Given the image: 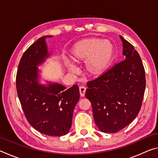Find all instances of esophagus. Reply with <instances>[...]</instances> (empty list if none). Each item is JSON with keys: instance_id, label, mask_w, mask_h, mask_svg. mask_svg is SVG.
I'll use <instances>...</instances> for the list:
<instances>
[{"instance_id": "esophagus-1", "label": "esophagus", "mask_w": 158, "mask_h": 158, "mask_svg": "<svg viewBox=\"0 0 158 158\" xmlns=\"http://www.w3.org/2000/svg\"><path fill=\"white\" fill-rule=\"evenodd\" d=\"M85 90H86V89H85L84 86H80L79 87V93H80V95H81V97H84V96Z\"/></svg>"}]
</instances>
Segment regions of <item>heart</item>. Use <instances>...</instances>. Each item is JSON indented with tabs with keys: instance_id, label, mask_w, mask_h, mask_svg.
Masks as SVG:
<instances>
[{
	"instance_id": "1",
	"label": "heart",
	"mask_w": 158,
	"mask_h": 158,
	"mask_svg": "<svg viewBox=\"0 0 158 158\" xmlns=\"http://www.w3.org/2000/svg\"><path fill=\"white\" fill-rule=\"evenodd\" d=\"M115 47L109 40L102 37H89L77 42L69 51V57L76 63L85 60V70L90 76L98 77L105 74L113 62ZM69 71L75 70L73 65L65 60Z\"/></svg>"
}]
</instances>
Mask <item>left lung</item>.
Instances as JSON below:
<instances>
[{"label": "left lung", "instance_id": "1", "mask_svg": "<svg viewBox=\"0 0 158 158\" xmlns=\"http://www.w3.org/2000/svg\"><path fill=\"white\" fill-rule=\"evenodd\" d=\"M125 60L87 83L85 96L91 102L99 130L115 133L123 129L139 112L145 92L142 61L132 44L122 36Z\"/></svg>", "mask_w": 158, "mask_h": 158}]
</instances>
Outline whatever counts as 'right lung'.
<instances>
[{
	"instance_id": "obj_1",
	"label": "right lung",
	"mask_w": 158,
	"mask_h": 158,
	"mask_svg": "<svg viewBox=\"0 0 158 158\" xmlns=\"http://www.w3.org/2000/svg\"><path fill=\"white\" fill-rule=\"evenodd\" d=\"M43 36L29 47L19 63L16 85L19 99L29 123L46 135L60 137L72 126L74 108L79 100L77 85L66 88L58 83L40 84L37 66L49 57L47 37Z\"/></svg>"
}]
</instances>
